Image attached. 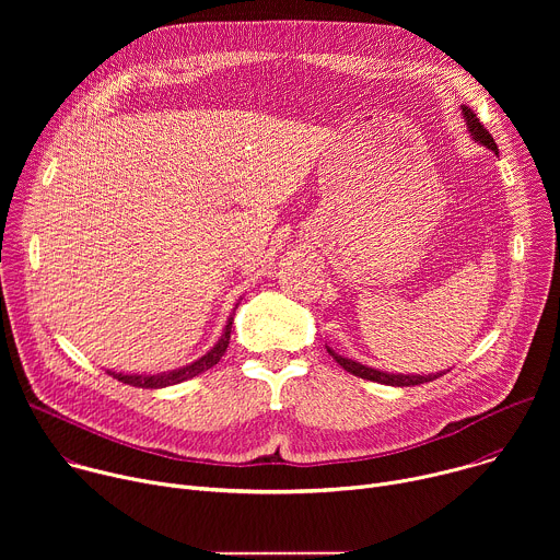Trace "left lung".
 I'll use <instances>...</instances> for the list:
<instances>
[{
    "instance_id": "8db88e82",
    "label": "left lung",
    "mask_w": 560,
    "mask_h": 560,
    "mask_svg": "<svg viewBox=\"0 0 560 560\" xmlns=\"http://www.w3.org/2000/svg\"><path fill=\"white\" fill-rule=\"evenodd\" d=\"M460 108H463V117H465V124H467V130H469L471 139H474V141H478V143L488 145L490 150H494V152L499 154L497 141H494V137L486 130V126L481 124V119H478V117H476V113H474V110H469L467 106H460ZM326 348H328V346H326ZM328 352H330V357H332V359H335L343 370H348L350 374L361 376V378H368V381L385 383V385H396V387L421 385V383L434 381V378H439V376H443V374H445V372H436V374H428V376H423V374H389V372H381V370H374V368L361 365V363H357V361H352V359H346V357L337 354L332 348H328Z\"/></svg>"
}]
</instances>
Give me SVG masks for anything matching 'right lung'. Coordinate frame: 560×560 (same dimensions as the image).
I'll return each mask as SVG.
<instances>
[{
	"label": "right lung",
	"instance_id": "add662e5",
	"mask_svg": "<svg viewBox=\"0 0 560 560\" xmlns=\"http://www.w3.org/2000/svg\"><path fill=\"white\" fill-rule=\"evenodd\" d=\"M232 318L234 314H230L228 324H225V330L221 335V339L217 341V346L206 352L199 361L186 365V368H179V370H173V372H162V374H121V372H108L110 376H115L117 381L126 383V385H132V387H145V389H156V387H166V385H175V383H182V381H188L206 370H210L212 365L219 363V359L223 357L228 343H230V332H232Z\"/></svg>",
	"mask_w": 560,
	"mask_h": 560
}]
</instances>
